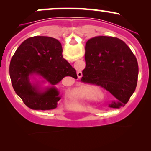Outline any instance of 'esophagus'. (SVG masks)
<instances>
[{
    "instance_id": "34e87169",
    "label": "esophagus",
    "mask_w": 151,
    "mask_h": 151,
    "mask_svg": "<svg viewBox=\"0 0 151 151\" xmlns=\"http://www.w3.org/2000/svg\"><path fill=\"white\" fill-rule=\"evenodd\" d=\"M77 76H78V77L79 78H80V77H81V76H82V73H81V72H77Z\"/></svg>"
}]
</instances>
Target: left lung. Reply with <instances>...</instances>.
<instances>
[{"instance_id":"obj_1","label":"left lung","mask_w":151,"mask_h":151,"mask_svg":"<svg viewBox=\"0 0 151 151\" xmlns=\"http://www.w3.org/2000/svg\"><path fill=\"white\" fill-rule=\"evenodd\" d=\"M81 81L101 86L115 97L109 106H124L136 88L138 65L127 45L117 37L98 36L86 43Z\"/></svg>"}]
</instances>
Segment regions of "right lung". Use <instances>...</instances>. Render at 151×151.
Segmentation results:
<instances>
[{
    "mask_svg": "<svg viewBox=\"0 0 151 151\" xmlns=\"http://www.w3.org/2000/svg\"><path fill=\"white\" fill-rule=\"evenodd\" d=\"M9 71L15 93L34 110L57 108L62 97L57 84L65 77L77 79L75 69L63 58L61 43L45 36L25 40L12 57Z\"/></svg>",
    "mask_w": 151,
    "mask_h": 151,
    "instance_id": "right-lung-1",
    "label": "right lung"
}]
</instances>
